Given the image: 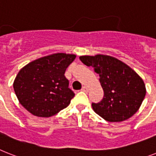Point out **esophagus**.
Instances as JSON below:
<instances>
[{
	"label": "esophagus",
	"instance_id": "obj_1",
	"mask_svg": "<svg viewBox=\"0 0 156 156\" xmlns=\"http://www.w3.org/2000/svg\"><path fill=\"white\" fill-rule=\"evenodd\" d=\"M82 90L84 91V92H88V90H89V89H88V87H83L82 88Z\"/></svg>",
	"mask_w": 156,
	"mask_h": 156
}]
</instances>
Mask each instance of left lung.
Listing matches in <instances>:
<instances>
[{"instance_id": "obj_1", "label": "left lung", "mask_w": 156, "mask_h": 156, "mask_svg": "<svg viewBox=\"0 0 156 156\" xmlns=\"http://www.w3.org/2000/svg\"><path fill=\"white\" fill-rule=\"evenodd\" d=\"M79 58L99 74L104 97L98 103H92L96 114L114 122L125 121L137 112L146 95V87L134 69L109 55H85Z\"/></svg>"}]
</instances>
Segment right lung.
Wrapping results in <instances>:
<instances>
[{
    "mask_svg": "<svg viewBox=\"0 0 156 156\" xmlns=\"http://www.w3.org/2000/svg\"><path fill=\"white\" fill-rule=\"evenodd\" d=\"M75 54L57 53L33 61L21 68L13 89L21 106L37 117L48 118L67 107L74 96L65 77Z\"/></svg>",
    "mask_w": 156,
    "mask_h": 156,
    "instance_id": "1",
    "label": "right lung"
}]
</instances>
